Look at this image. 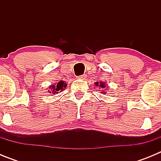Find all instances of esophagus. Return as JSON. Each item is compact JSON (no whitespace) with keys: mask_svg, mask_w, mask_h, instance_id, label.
I'll return each mask as SVG.
<instances>
[{"mask_svg":"<svg viewBox=\"0 0 161 161\" xmlns=\"http://www.w3.org/2000/svg\"><path fill=\"white\" fill-rule=\"evenodd\" d=\"M86 77H87V76H86L85 74H84V75H81V76H78V78H79V79H81V80L86 79Z\"/></svg>","mask_w":161,"mask_h":161,"instance_id":"obj_1","label":"esophagus"}]
</instances>
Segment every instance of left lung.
Here are the masks:
<instances>
[{"mask_svg": "<svg viewBox=\"0 0 161 161\" xmlns=\"http://www.w3.org/2000/svg\"><path fill=\"white\" fill-rule=\"evenodd\" d=\"M95 85H96V86H98V87L102 88V89H105V88H106V84L104 83V82H102V81H100V82H96V83H95ZM101 93H105V92H101Z\"/></svg>", "mask_w": 161, "mask_h": 161, "instance_id": "1", "label": "left lung"}]
</instances>
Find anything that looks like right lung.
Instances as JSON below:
<instances>
[{"instance_id":"obj_1","label":"right lung","mask_w":161,"mask_h":161,"mask_svg":"<svg viewBox=\"0 0 161 161\" xmlns=\"http://www.w3.org/2000/svg\"><path fill=\"white\" fill-rule=\"evenodd\" d=\"M67 86V84L64 83V81L63 80H60L59 82H58L57 84H55V85H51L50 86V91L49 93H58L59 92H61V91L64 89V88H66Z\"/></svg>"}]
</instances>
